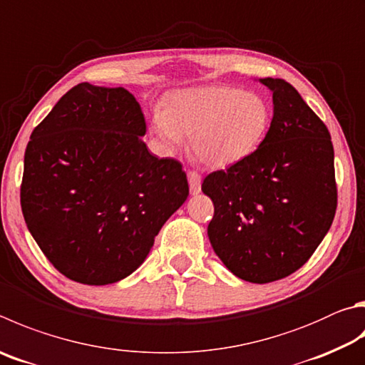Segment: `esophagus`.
I'll return each mask as SVG.
<instances>
[{
    "instance_id": "obj_1",
    "label": "esophagus",
    "mask_w": 365,
    "mask_h": 365,
    "mask_svg": "<svg viewBox=\"0 0 365 365\" xmlns=\"http://www.w3.org/2000/svg\"><path fill=\"white\" fill-rule=\"evenodd\" d=\"M188 185H190V193L197 195L201 191V175L195 170L188 172Z\"/></svg>"
}]
</instances>
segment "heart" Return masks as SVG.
I'll return each instance as SVG.
<instances>
[{
	"mask_svg": "<svg viewBox=\"0 0 365 365\" xmlns=\"http://www.w3.org/2000/svg\"><path fill=\"white\" fill-rule=\"evenodd\" d=\"M271 125V107L257 92L235 86H202L174 91L163 110L151 116V132L165 153L182 147L209 168L225 169L247 160L264 142Z\"/></svg>",
	"mask_w": 365,
	"mask_h": 365,
	"instance_id": "heart-1",
	"label": "heart"
}]
</instances>
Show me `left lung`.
<instances>
[{
    "instance_id": "8db88e82",
    "label": "left lung",
    "mask_w": 365,
    "mask_h": 365,
    "mask_svg": "<svg viewBox=\"0 0 365 365\" xmlns=\"http://www.w3.org/2000/svg\"><path fill=\"white\" fill-rule=\"evenodd\" d=\"M273 92L264 142L247 160L212 172L202 191L214 202L207 235L214 252L244 281L292 274L334 222L336 185L330 134L292 84L262 78Z\"/></svg>"
}]
</instances>
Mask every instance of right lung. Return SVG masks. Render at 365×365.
<instances>
[{"instance_id": "add662e5", "label": "right lung", "mask_w": 365, "mask_h": 365, "mask_svg": "<svg viewBox=\"0 0 365 365\" xmlns=\"http://www.w3.org/2000/svg\"><path fill=\"white\" fill-rule=\"evenodd\" d=\"M147 124L124 88L81 83L31 132L21 204L26 228L68 279L105 286L140 267L187 201L182 164L151 155Z\"/></svg>"}]
</instances>
